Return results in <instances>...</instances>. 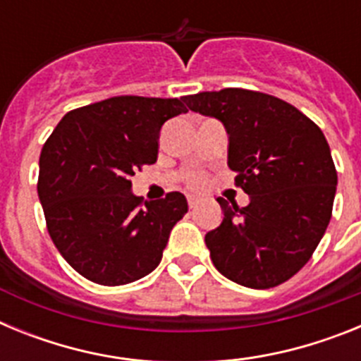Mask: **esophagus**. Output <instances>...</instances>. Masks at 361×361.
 <instances>
[{"mask_svg": "<svg viewBox=\"0 0 361 361\" xmlns=\"http://www.w3.org/2000/svg\"><path fill=\"white\" fill-rule=\"evenodd\" d=\"M199 195H195V193H188V204H190V208H195L197 204H199Z\"/></svg>", "mask_w": 361, "mask_h": 361, "instance_id": "1", "label": "esophagus"}]
</instances>
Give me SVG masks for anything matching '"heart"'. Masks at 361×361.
Here are the masks:
<instances>
[{
	"instance_id": "obj_1",
	"label": "heart",
	"mask_w": 361,
	"mask_h": 361,
	"mask_svg": "<svg viewBox=\"0 0 361 361\" xmlns=\"http://www.w3.org/2000/svg\"><path fill=\"white\" fill-rule=\"evenodd\" d=\"M202 183H204L202 175H193V177L190 178L191 186H200V184H202Z\"/></svg>"
}]
</instances>
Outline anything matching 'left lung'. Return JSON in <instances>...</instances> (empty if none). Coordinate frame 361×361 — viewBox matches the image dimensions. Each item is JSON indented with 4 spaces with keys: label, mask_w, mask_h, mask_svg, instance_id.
Listing matches in <instances>:
<instances>
[{
    "label": "left lung",
    "mask_w": 361,
    "mask_h": 361,
    "mask_svg": "<svg viewBox=\"0 0 361 361\" xmlns=\"http://www.w3.org/2000/svg\"><path fill=\"white\" fill-rule=\"evenodd\" d=\"M228 133V166L250 195L244 208L219 197L224 219L206 233L216 269L253 289L275 288L307 264L333 213L338 175L324 133L293 104L224 88L184 97Z\"/></svg>",
    "instance_id": "1"
}]
</instances>
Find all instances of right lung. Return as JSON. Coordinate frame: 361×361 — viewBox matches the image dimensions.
I'll return each mask as SVG.
<instances>
[{
    "instance_id": "obj_1",
    "label": "right lung",
    "mask_w": 361,
    "mask_h": 361,
    "mask_svg": "<svg viewBox=\"0 0 361 361\" xmlns=\"http://www.w3.org/2000/svg\"><path fill=\"white\" fill-rule=\"evenodd\" d=\"M186 111L183 97H110L68 111L44 142L37 195L50 238L79 275L123 286L159 266L186 197L142 206L130 177L157 161L162 124Z\"/></svg>"
}]
</instances>
